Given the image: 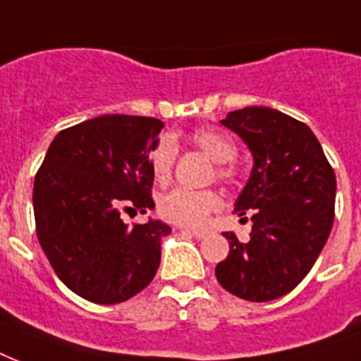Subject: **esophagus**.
I'll use <instances>...</instances> for the list:
<instances>
[{
    "label": "esophagus",
    "instance_id": "obj_1",
    "mask_svg": "<svg viewBox=\"0 0 361 361\" xmlns=\"http://www.w3.org/2000/svg\"><path fill=\"white\" fill-rule=\"evenodd\" d=\"M181 232H187V234H191L195 238H204L208 234L206 231H198V228H181Z\"/></svg>",
    "mask_w": 361,
    "mask_h": 361
}]
</instances>
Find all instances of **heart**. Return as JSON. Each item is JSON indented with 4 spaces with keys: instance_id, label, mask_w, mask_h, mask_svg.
<instances>
[{
    "instance_id": "1",
    "label": "heart",
    "mask_w": 361,
    "mask_h": 361,
    "mask_svg": "<svg viewBox=\"0 0 361 361\" xmlns=\"http://www.w3.org/2000/svg\"><path fill=\"white\" fill-rule=\"evenodd\" d=\"M189 142L204 152L209 159H214L215 174L223 183H236L238 166L234 157L238 153L236 142L217 127H198L189 133ZM176 163V146L170 138H161L149 152V169L157 183L164 185L172 178ZM221 208L219 192L214 189L191 191V189H174L157 200V214L166 223L180 226H200L212 212Z\"/></svg>"
}]
</instances>
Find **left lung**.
I'll return each instance as SVG.
<instances>
[{
  "instance_id": "1",
  "label": "left lung",
  "mask_w": 361,
  "mask_h": 361,
  "mask_svg": "<svg viewBox=\"0 0 361 361\" xmlns=\"http://www.w3.org/2000/svg\"><path fill=\"white\" fill-rule=\"evenodd\" d=\"M221 123L243 138L255 157L234 214L252 232H234L215 277L231 294L269 302L288 294L317 262L336 215V172L313 130L268 106L234 110Z\"/></svg>"
}]
</instances>
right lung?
I'll use <instances>...</instances> for the list:
<instances>
[{
	"label": "right lung",
	"instance_id": "obj_1",
	"mask_svg": "<svg viewBox=\"0 0 361 361\" xmlns=\"http://www.w3.org/2000/svg\"><path fill=\"white\" fill-rule=\"evenodd\" d=\"M164 123L99 116L59 130L33 183L35 231L56 275L87 302L112 305L144 290L170 226L127 225L153 208L149 152Z\"/></svg>",
	"mask_w": 361,
	"mask_h": 361
}]
</instances>
